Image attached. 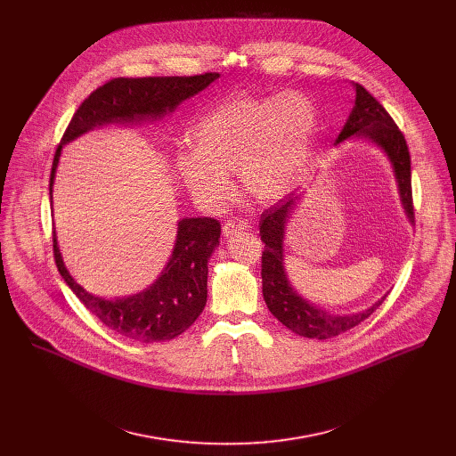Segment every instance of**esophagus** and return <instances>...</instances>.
<instances>
[{"mask_svg": "<svg viewBox=\"0 0 456 456\" xmlns=\"http://www.w3.org/2000/svg\"><path fill=\"white\" fill-rule=\"evenodd\" d=\"M224 236L225 238H231L238 232H243V231H248V222L243 220V218H229L225 224H224Z\"/></svg>", "mask_w": 456, "mask_h": 456, "instance_id": "esophagus-1", "label": "esophagus"}]
</instances>
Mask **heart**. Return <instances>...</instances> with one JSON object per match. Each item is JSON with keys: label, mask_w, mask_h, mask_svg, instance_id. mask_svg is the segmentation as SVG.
Segmentation results:
<instances>
[{"label": "heart", "mask_w": 456, "mask_h": 456, "mask_svg": "<svg viewBox=\"0 0 456 456\" xmlns=\"http://www.w3.org/2000/svg\"><path fill=\"white\" fill-rule=\"evenodd\" d=\"M315 132V106L299 92L232 97L194 124V148L175 151V173L209 208L229 199L234 171L250 197L276 202L306 175Z\"/></svg>", "instance_id": "heart-1"}]
</instances>
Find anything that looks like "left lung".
Masks as SVG:
<instances>
[{
	"instance_id": "1",
	"label": "left lung",
	"mask_w": 456,
	"mask_h": 456,
	"mask_svg": "<svg viewBox=\"0 0 456 456\" xmlns=\"http://www.w3.org/2000/svg\"><path fill=\"white\" fill-rule=\"evenodd\" d=\"M352 88L355 92L354 108L341 129L339 137L336 139V146L354 137H361L370 144L377 146L394 169L404 215L408 222L413 224L415 218L411 202V160L406 139L394 118L387 115L382 104L370 92H366L357 83H352ZM299 200H303V192L287 194L283 200L267 209L262 215V222H259V236H262V241L265 243V250L262 256L264 299L271 314L280 322H283L289 330L301 338L322 341L357 327L361 321H364L377 310V306L386 299L387 294H384L371 306L352 314H330L297 294L287 276L283 243L287 224L292 218L296 208L299 206Z\"/></svg>"
}]
</instances>
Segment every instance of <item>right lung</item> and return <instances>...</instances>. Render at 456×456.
I'll list each match as a JSON object with an SVG mask.
<instances>
[{
	"label": "right lung",
	"instance_id": "obj_1",
	"mask_svg": "<svg viewBox=\"0 0 456 456\" xmlns=\"http://www.w3.org/2000/svg\"><path fill=\"white\" fill-rule=\"evenodd\" d=\"M220 74L191 77L113 79L77 108L55 151L50 173V204L62 146L102 126H144L164 120L183 101L215 83ZM220 224L215 218H182L166 267L144 290L101 297L81 287L62 262L53 231L55 265L79 301L108 329L141 343L171 341L197 321L208 303V262L220 245Z\"/></svg>",
	"mask_w": 456,
	"mask_h": 456
}]
</instances>
